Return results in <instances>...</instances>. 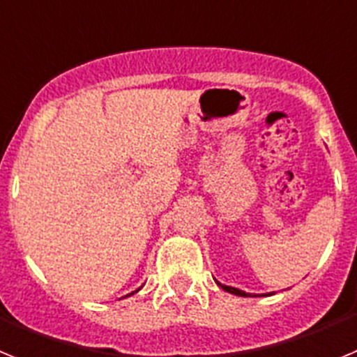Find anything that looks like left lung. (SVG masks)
Here are the masks:
<instances>
[{
	"label": "left lung",
	"mask_w": 357,
	"mask_h": 357,
	"mask_svg": "<svg viewBox=\"0 0 357 357\" xmlns=\"http://www.w3.org/2000/svg\"><path fill=\"white\" fill-rule=\"evenodd\" d=\"M216 284L220 286V288H222V289H225V291L232 293V295H238V296H250V293H245V291H241V289H238V288H232V286L220 284V282H218V280H216ZM268 295H272V293H266V296H268Z\"/></svg>",
	"instance_id": "8db88e82"
}]
</instances>
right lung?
Masks as SVG:
<instances>
[{"label":"right lung","instance_id":"add662e5","mask_svg":"<svg viewBox=\"0 0 357 357\" xmlns=\"http://www.w3.org/2000/svg\"><path fill=\"white\" fill-rule=\"evenodd\" d=\"M135 291H139V289H135ZM135 291H132V293H130V295H134V293H135ZM127 296H128V295H127Z\"/></svg>","mask_w":357,"mask_h":357}]
</instances>
